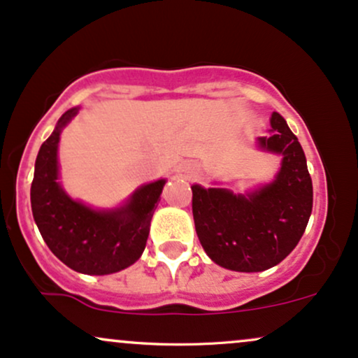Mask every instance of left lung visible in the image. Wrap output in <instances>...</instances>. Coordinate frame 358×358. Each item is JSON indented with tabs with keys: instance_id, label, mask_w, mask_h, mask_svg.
Here are the masks:
<instances>
[{
	"instance_id": "obj_1",
	"label": "left lung",
	"mask_w": 358,
	"mask_h": 358,
	"mask_svg": "<svg viewBox=\"0 0 358 358\" xmlns=\"http://www.w3.org/2000/svg\"><path fill=\"white\" fill-rule=\"evenodd\" d=\"M272 135L260 136L264 150L282 155L274 182L252 194L192 186V216L204 252L218 266L262 272L282 262L299 243L313 210V182L298 136L272 113Z\"/></svg>"
}]
</instances>
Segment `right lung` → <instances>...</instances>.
I'll list each match as a JSON object with an SVG mask.
<instances>
[{"instance_id":"obj_1","label":"right lung","mask_w":358,"mask_h":358,"mask_svg":"<svg viewBox=\"0 0 358 358\" xmlns=\"http://www.w3.org/2000/svg\"><path fill=\"white\" fill-rule=\"evenodd\" d=\"M78 108L60 116L35 160L30 201L34 220L52 254L72 271L104 275L123 271L145 250L150 220L166 180L147 184L123 208L94 211L71 199L57 182V145Z\"/></svg>"}]
</instances>
